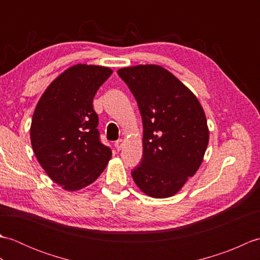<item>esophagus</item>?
<instances>
[{
    "label": "esophagus",
    "mask_w": 260,
    "mask_h": 260,
    "mask_svg": "<svg viewBox=\"0 0 260 260\" xmlns=\"http://www.w3.org/2000/svg\"><path fill=\"white\" fill-rule=\"evenodd\" d=\"M123 146H124V141L123 140H118V141H116L115 142V147H116V150H121V148H123Z\"/></svg>",
    "instance_id": "34e87169"
}]
</instances>
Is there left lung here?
I'll return each mask as SVG.
<instances>
[{
  "instance_id": "left-lung-1",
  "label": "left lung",
  "mask_w": 260,
  "mask_h": 260,
  "mask_svg": "<svg viewBox=\"0 0 260 260\" xmlns=\"http://www.w3.org/2000/svg\"><path fill=\"white\" fill-rule=\"evenodd\" d=\"M143 120V157L132 171L136 185L152 198L178 193L203 161L209 143L204 110L189 88L156 64L121 68Z\"/></svg>"
}]
</instances>
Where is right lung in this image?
Here are the masks:
<instances>
[{"mask_svg": "<svg viewBox=\"0 0 260 260\" xmlns=\"http://www.w3.org/2000/svg\"><path fill=\"white\" fill-rule=\"evenodd\" d=\"M112 74L102 66H73L48 86L33 113V152L49 178L67 191L95 182L112 157V150L99 140L92 106Z\"/></svg>", "mask_w": 260, "mask_h": 260, "instance_id": "right-lung-1", "label": "right lung"}]
</instances>
